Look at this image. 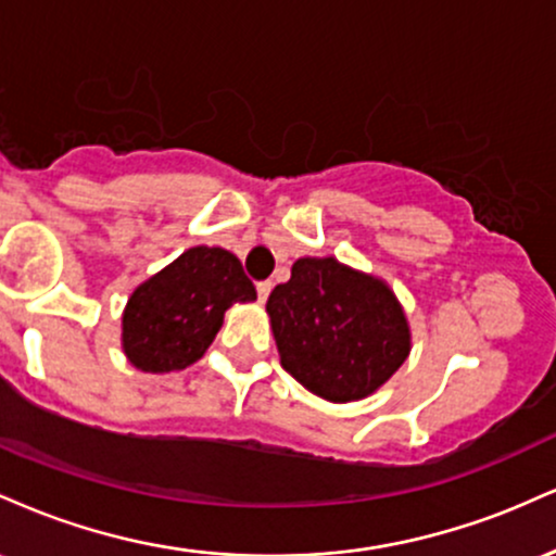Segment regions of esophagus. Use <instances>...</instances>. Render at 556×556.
<instances>
[{"mask_svg": "<svg viewBox=\"0 0 556 556\" xmlns=\"http://www.w3.org/2000/svg\"><path fill=\"white\" fill-rule=\"evenodd\" d=\"M271 282H258L256 285V290H258V300H261V303H266V298H269L271 295Z\"/></svg>", "mask_w": 556, "mask_h": 556, "instance_id": "1", "label": "esophagus"}]
</instances>
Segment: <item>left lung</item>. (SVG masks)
Listing matches in <instances>:
<instances>
[{"mask_svg": "<svg viewBox=\"0 0 556 556\" xmlns=\"http://www.w3.org/2000/svg\"><path fill=\"white\" fill-rule=\"evenodd\" d=\"M266 314L285 371L337 405L384 387L413 348L392 287L334 256L298 258L290 282L271 290Z\"/></svg>", "mask_w": 556, "mask_h": 556, "instance_id": "8db88e82", "label": "left lung"}]
</instances>
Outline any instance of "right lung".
I'll return each mask as SVG.
<instances>
[{
  "label": "right lung",
  "instance_id": "add662e5",
  "mask_svg": "<svg viewBox=\"0 0 556 556\" xmlns=\"http://www.w3.org/2000/svg\"><path fill=\"white\" fill-rule=\"evenodd\" d=\"M256 287L225 248H188L127 298L123 353L143 374H172L203 358L227 308L253 303Z\"/></svg>",
  "mask_w": 556,
  "mask_h": 556
}]
</instances>
